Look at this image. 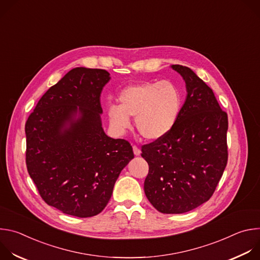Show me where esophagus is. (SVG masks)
<instances>
[{"mask_svg":"<svg viewBox=\"0 0 260 260\" xmlns=\"http://www.w3.org/2000/svg\"><path fill=\"white\" fill-rule=\"evenodd\" d=\"M133 150H134V154L135 155H140L141 154V150H140V148L138 147V146H136V145H134L133 146Z\"/></svg>","mask_w":260,"mask_h":260,"instance_id":"obj_1","label":"esophagus"}]
</instances>
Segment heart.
<instances>
[{"mask_svg":"<svg viewBox=\"0 0 260 260\" xmlns=\"http://www.w3.org/2000/svg\"><path fill=\"white\" fill-rule=\"evenodd\" d=\"M119 106L108 108L110 126L118 134L136 118V127L147 140L165 137L175 125L183 104L181 87L174 81H149L129 85L118 95Z\"/></svg>","mask_w":260,"mask_h":260,"instance_id":"obj_1","label":"heart"}]
</instances>
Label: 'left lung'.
Segmentation results:
<instances>
[{"label":"left lung","mask_w":260,"mask_h":260,"mask_svg":"<svg viewBox=\"0 0 260 260\" xmlns=\"http://www.w3.org/2000/svg\"><path fill=\"white\" fill-rule=\"evenodd\" d=\"M186 83L187 96L174 127L142 146L149 172L145 194L164 214H182L213 196L228 165L229 118L213 90L188 67L173 64Z\"/></svg>","instance_id":"obj_1"}]
</instances>
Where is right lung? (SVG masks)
<instances>
[{
  "mask_svg": "<svg viewBox=\"0 0 260 260\" xmlns=\"http://www.w3.org/2000/svg\"><path fill=\"white\" fill-rule=\"evenodd\" d=\"M109 80L106 70H71L43 94L25 122L28 175L43 201L68 215L101 213L134 158L129 142L108 137L102 127L100 98Z\"/></svg>",
  "mask_w": 260,
  "mask_h": 260,
  "instance_id": "1",
  "label": "right lung"
}]
</instances>
